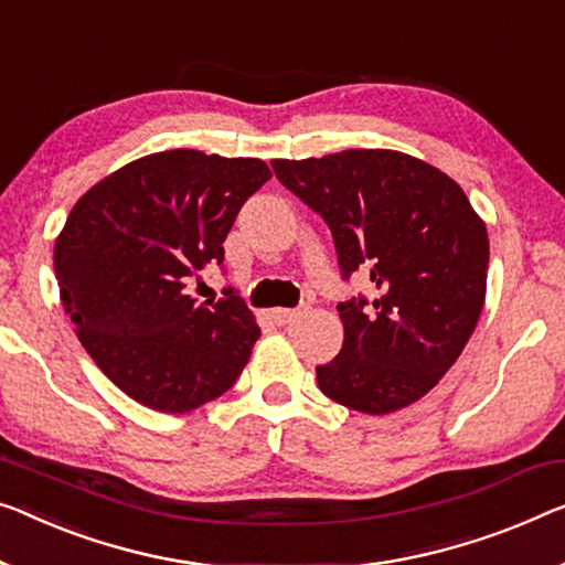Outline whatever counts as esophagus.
Instances as JSON below:
<instances>
[{"mask_svg": "<svg viewBox=\"0 0 565 565\" xmlns=\"http://www.w3.org/2000/svg\"><path fill=\"white\" fill-rule=\"evenodd\" d=\"M271 315H274V319L279 324H289V322H294V319L301 315V309H274Z\"/></svg>", "mask_w": 565, "mask_h": 565, "instance_id": "1", "label": "esophagus"}]
</instances>
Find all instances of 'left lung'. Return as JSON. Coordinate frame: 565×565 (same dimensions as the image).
<instances>
[{"label": "left lung", "mask_w": 565, "mask_h": 565, "mask_svg": "<svg viewBox=\"0 0 565 565\" xmlns=\"http://www.w3.org/2000/svg\"><path fill=\"white\" fill-rule=\"evenodd\" d=\"M286 190L330 225L342 279L377 297L342 301L340 355L317 367L327 398L370 416L434 388L475 332L487 294L484 221L449 174L393 149L274 159Z\"/></svg>", "instance_id": "left-lung-1"}]
</instances>
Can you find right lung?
Instances as JSON below:
<instances>
[{
	"instance_id": "1",
	"label": "right lung",
	"mask_w": 565,
	"mask_h": 565,
	"mask_svg": "<svg viewBox=\"0 0 565 565\" xmlns=\"http://www.w3.org/2000/svg\"><path fill=\"white\" fill-rule=\"evenodd\" d=\"M268 177L254 157L157 151L104 177L67 215L53 256L61 301L100 373L141 406L188 414L246 367L254 311L233 291L198 305L184 286L223 264L235 215Z\"/></svg>"
}]
</instances>
